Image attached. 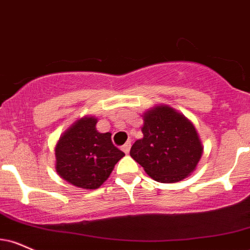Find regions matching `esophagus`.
<instances>
[{"label":"esophagus","instance_id":"obj_1","mask_svg":"<svg viewBox=\"0 0 250 250\" xmlns=\"http://www.w3.org/2000/svg\"><path fill=\"white\" fill-rule=\"evenodd\" d=\"M122 150L125 154H129V150H130V142H127L125 146H122Z\"/></svg>","mask_w":250,"mask_h":250}]
</instances>
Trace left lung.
I'll list each match as a JSON object with an SVG mask.
<instances>
[{
  "label": "left lung",
  "mask_w": 250,
  "mask_h": 250,
  "mask_svg": "<svg viewBox=\"0 0 250 250\" xmlns=\"http://www.w3.org/2000/svg\"><path fill=\"white\" fill-rule=\"evenodd\" d=\"M143 138L130 149V156L159 183H176L195 169L203 146L194 125L167 106L144 114Z\"/></svg>",
  "instance_id": "left-lung-1"
}]
</instances>
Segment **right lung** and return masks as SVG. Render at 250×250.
<instances>
[{"label": "right lung", "instance_id": "1", "mask_svg": "<svg viewBox=\"0 0 250 250\" xmlns=\"http://www.w3.org/2000/svg\"><path fill=\"white\" fill-rule=\"evenodd\" d=\"M98 120L83 117L59 138L56 170L62 179L78 188L94 190L104 184L125 152L112 142V134L96 130Z\"/></svg>", "mask_w": 250, "mask_h": 250}]
</instances>
